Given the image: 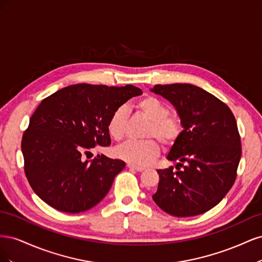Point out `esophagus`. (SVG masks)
<instances>
[{"instance_id": "obj_1", "label": "esophagus", "mask_w": 262, "mask_h": 262, "mask_svg": "<svg viewBox=\"0 0 262 262\" xmlns=\"http://www.w3.org/2000/svg\"><path fill=\"white\" fill-rule=\"evenodd\" d=\"M128 168L137 170V171H143L145 169L144 167H139V166H134V165H131V164H128Z\"/></svg>"}]
</instances>
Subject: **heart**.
<instances>
[{
    "label": "heart",
    "instance_id": "heart-1",
    "mask_svg": "<svg viewBox=\"0 0 262 262\" xmlns=\"http://www.w3.org/2000/svg\"><path fill=\"white\" fill-rule=\"evenodd\" d=\"M134 108L141 116L149 120L144 133L147 140L125 142L117 148L116 154L126 163L143 167L152 163L160 154L161 147L157 141L167 147L173 145L181 137L184 123L178 113L168 112L167 105L152 95H146L137 100ZM126 123L128 110L124 107L117 108L109 118L107 125L110 137L116 141L123 140Z\"/></svg>",
    "mask_w": 262,
    "mask_h": 262
}]
</instances>
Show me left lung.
I'll return each mask as SVG.
<instances>
[{
  "instance_id": "1",
  "label": "left lung",
  "mask_w": 262,
  "mask_h": 262,
  "mask_svg": "<svg viewBox=\"0 0 262 262\" xmlns=\"http://www.w3.org/2000/svg\"><path fill=\"white\" fill-rule=\"evenodd\" d=\"M176 107L184 123L168 161L179 163L158 169L155 203L177 217L199 215L219 204L234 185L242 156L236 119L223 101L191 84L155 85Z\"/></svg>"
}]
</instances>
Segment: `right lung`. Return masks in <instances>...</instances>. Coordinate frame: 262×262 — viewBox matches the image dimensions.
Segmentation results:
<instances>
[{"label":"right lung","instance_id":"add662e5","mask_svg":"<svg viewBox=\"0 0 262 262\" xmlns=\"http://www.w3.org/2000/svg\"><path fill=\"white\" fill-rule=\"evenodd\" d=\"M142 91L133 85L76 84L46 97L23 134L24 170L42 201L66 213L85 212L98 204L124 167L121 160L97 155L95 146L112 143L109 118Z\"/></svg>","mask_w":262,"mask_h":262}]
</instances>
